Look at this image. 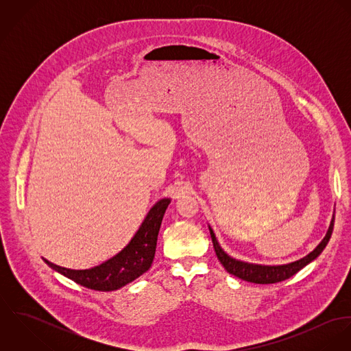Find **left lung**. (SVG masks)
I'll use <instances>...</instances> for the list:
<instances>
[{
    "label": "left lung",
    "mask_w": 351,
    "mask_h": 351,
    "mask_svg": "<svg viewBox=\"0 0 351 351\" xmlns=\"http://www.w3.org/2000/svg\"><path fill=\"white\" fill-rule=\"evenodd\" d=\"M334 220H335V216L332 215L328 231H327L326 237L323 238V241L316 246L315 250L311 251L308 255H305L299 261L285 263V265H258V263H250V262H243V261L235 259L220 247L210 226H208V228L210 232L215 252H216L220 263L224 266V269L230 274H232L241 280L254 282V284H276V282H281L284 280L291 278L298 271H300L304 266H306L308 263H311L313 259H316L320 255V252L326 249V246L331 238V234L334 230Z\"/></svg>",
    "instance_id": "1"
}]
</instances>
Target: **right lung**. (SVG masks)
<instances>
[{
    "mask_svg": "<svg viewBox=\"0 0 351 351\" xmlns=\"http://www.w3.org/2000/svg\"><path fill=\"white\" fill-rule=\"evenodd\" d=\"M170 201V199H162L155 202L130 243L99 266L85 270H74L58 266L45 258L43 261L55 271L85 288L101 292L120 289L150 269L160 223Z\"/></svg>",
    "mask_w": 351,
    "mask_h": 351,
    "instance_id": "add662e5",
    "label": "right lung"
}]
</instances>
